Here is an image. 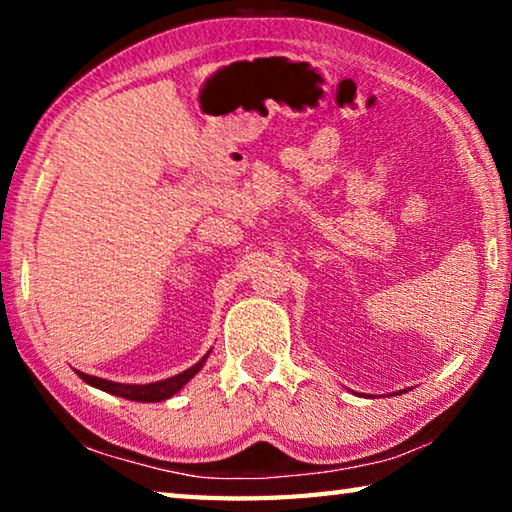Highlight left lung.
Returning a JSON list of instances; mask_svg holds the SVG:
<instances>
[{
    "instance_id": "8db88e82",
    "label": "left lung",
    "mask_w": 512,
    "mask_h": 512,
    "mask_svg": "<svg viewBox=\"0 0 512 512\" xmlns=\"http://www.w3.org/2000/svg\"><path fill=\"white\" fill-rule=\"evenodd\" d=\"M400 393H404V391H400ZM400 393H395V395H400Z\"/></svg>"
}]
</instances>
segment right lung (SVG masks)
<instances>
[{
    "label": "right lung",
    "instance_id": "add662e5",
    "mask_svg": "<svg viewBox=\"0 0 512 512\" xmlns=\"http://www.w3.org/2000/svg\"><path fill=\"white\" fill-rule=\"evenodd\" d=\"M207 359L205 357L196 363V366L187 368L180 372L176 377H169V379H162V381H153V384H119V381H108V379H101V377H92V375H85V372L76 370V375H79L85 384H90L94 388H99V391H106L110 395H117V397H124V400H133V402H162V400H169L171 395H176L180 388H183L189 379H192L198 370L203 368V363Z\"/></svg>",
    "mask_w": 512,
    "mask_h": 512
}]
</instances>
